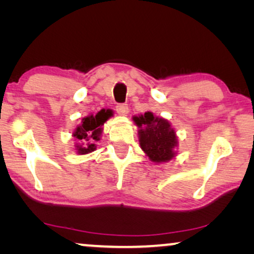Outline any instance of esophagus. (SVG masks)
Instances as JSON below:
<instances>
[{
    "mask_svg": "<svg viewBox=\"0 0 254 254\" xmlns=\"http://www.w3.org/2000/svg\"><path fill=\"white\" fill-rule=\"evenodd\" d=\"M116 109H117V112L119 113L120 116H126V114H128V111H129L127 104H118Z\"/></svg>",
    "mask_w": 254,
    "mask_h": 254,
    "instance_id": "obj_1",
    "label": "esophagus"
}]
</instances>
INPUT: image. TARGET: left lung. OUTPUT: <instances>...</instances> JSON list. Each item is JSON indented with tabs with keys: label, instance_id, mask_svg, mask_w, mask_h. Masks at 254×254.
Masks as SVG:
<instances>
[{
	"label": "left lung",
	"instance_id": "obj_1",
	"mask_svg": "<svg viewBox=\"0 0 254 254\" xmlns=\"http://www.w3.org/2000/svg\"><path fill=\"white\" fill-rule=\"evenodd\" d=\"M133 121L140 128V147L151 162L159 164L169 162L175 157L178 138L168 120L155 117L151 112H145L138 117H134Z\"/></svg>",
	"mask_w": 254,
	"mask_h": 254
}]
</instances>
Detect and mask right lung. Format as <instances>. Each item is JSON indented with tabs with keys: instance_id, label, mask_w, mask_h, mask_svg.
Returning a JSON list of instances; mask_svg holds the SVG:
<instances>
[{
	"instance_id": "add662e5",
	"label": "right lung",
	"mask_w": 254,
	"mask_h": 254,
	"mask_svg": "<svg viewBox=\"0 0 254 254\" xmlns=\"http://www.w3.org/2000/svg\"><path fill=\"white\" fill-rule=\"evenodd\" d=\"M111 116L112 111L103 109L96 116L90 114L83 118L82 124L78 125L72 133V136L77 140L75 148L78 155H86L96 150V141L100 140L103 133L102 126Z\"/></svg>"
}]
</instances>
